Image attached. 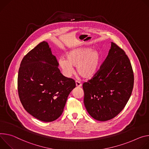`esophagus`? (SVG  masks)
<instances>
[{
    "label": "esophagus",
    "mask_w": 149,
    "mask_h": 149,
    "mask_svg": "<svg viewBox=\"0 0 149 149\" xmlns=\"http://www.w3.org/2000/svg\"><path fill=\"white\" fill-rule=\"evenodd\" d=\"M76 85L77 87H80V86H81V82L79 81L76 80Z\"/></svg>",
    "instance_id": "34e87169"
}]
</instances>
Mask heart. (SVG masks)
I'll use <instances>...</instances> for the list:
<instances>
[{
    "label": "heart",
    "mask_w": 149,
    "mask_h": 149,
    "mask_svg": "<svg viewBox=\"0 0 149 149\" xmlns=\"http://www.w3.org/2000/svg\"><path fill=\"white\" fill-rule=\"evenodd\" d=\"M66 58H60L58 64L63 73L70 76L77 67V73L83 78L90 79L97 72L101 57L96 51L89 47H81L72 49L65 55Z\"/></svg>",
    "instance_id": "1"
}]
</instances>
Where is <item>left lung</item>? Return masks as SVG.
Wrapping results in <instances>:
<instances>
[{
    "instance_id": "left-lung-1",
    "label": "left lung",
    "mask_w": 149,
    "mask_h": 149,
    "mask_svg": "<svg viewBox=\"0 0 149 149\" xmlns=\"http://www.w3.org/2000/svg\"><path fill=\"white\" fill-rule=\"evenodd\" d=\"M134 86L133 68L125 52L114 42L96 73L83 84L84 104L94 119L106 121L124 109Z\"/></svg>"
}]
</instances>
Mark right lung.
Listing matches in <instances>:
<instances>
[{
    "label": "right lung",
    "mask_w": 149,
    "mask_h": 149,
    "mask_svg": "<svg viewBox=\"0 0 149 149\" xmlns=\"http://www.w3.org/2000/svg\"><path fill=\"white\" fill-rule=\"evenodd\" d=\"M58 65L48 43L42 41L24 57L19 69L21 104L29 113L44 122L60 117L69 93L76 87L75 81L64 76Z\"/></svg>",
    "instance_id": "add662e5"
}]
</instances>
